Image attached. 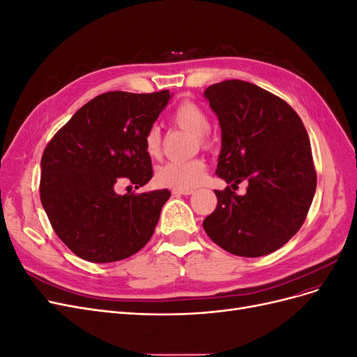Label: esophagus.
<instances>
[{"mask_svg":"<svg viewBox=\"0 0 357 357\" xmlns=\"http://www.w3.org/2000/svg\"><path fill=\"white\" fill-rule=\"evenodd\" d=\"M192 189H172V195L180 197V195H192Z\"/></svg>","mask_w":357,"mask_h":357,"instance_id":"esophagus-1","label":"esophagus"}]
</instances>
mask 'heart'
Listing matches in <instances>:
<instances>
[{"instance_id":"heart-1","label":"heart","mask_w":357,"mask_h":357,"mask_svg":"<svg viewBox=\"0 0 357 357\" xmlns=\"http://www.w3.org/2000/svg\"><path fill=\"white\" fill-rule=\"evenodd\" d=\"M172 122L180 128L186 129L193 135L199 137L201 143L208 142L210 119L204 109L195 102L185 101L172 112ZM144 152L149 158H158L162 152L160 129L156 125L150 126L143 138ZM205 162L201 158H195L185 162H167L156 171V181L162 186L174 189H193L197 188L205 177Z\"/></svg>"}]
</instances>
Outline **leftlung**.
Returning <instances> with one entry per match:
<instances>
[{"label": "left lung", "mask_w": 357, "mask_h": 357, "mask_svg": "<svg viewBox=\"0 0 357 357\" xmlns=\"http://www.w3.org/2000/svg\"><path fill=\"white\" fill-rule=\"evenodd\" d=\"M222 129L215 174L229 186L214 190L218 207L202 226L223 250L259 257L278 250L304 223L316 193L307 129L291 107L259 86L225 80L204 92Z\"/></svg>", "instance_id": "1"}]
</instances>
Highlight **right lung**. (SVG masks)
<instances>
[{
	"label": "right lung",
	"instance_id": "add662e5",
	"mask_svg": "<svg viewBox=\"0 0 357 357\" xmlns=\"http://www.w3.org/2000/svg\"><path fill=\"white\" fill-rule=\"evenodd\" d=\"M169 91L95 96L50 139L41 158L40 199L53 231L84 261L109 264L149 243L168 189L119 195L116 183L138 189L152 178L143 146Z\"/></svg>",
	"mask_w": 357,
	"mask_h": 357
}]
</instances>
